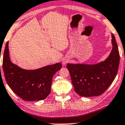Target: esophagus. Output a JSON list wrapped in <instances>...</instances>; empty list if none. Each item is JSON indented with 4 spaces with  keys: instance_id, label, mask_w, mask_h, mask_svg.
Wrapping results in <instances>:
<instances>
[{
    "instance_id": "1",
    "label": "esophagus",
    "mask_w": 125,
    "mask_h": 125,
    "mask_svg": "<svg viewBox=\"0 0 125 125\" xmlns=\"http://www.w3.org/2000/svg\"><path fill=\"white\" fill-rule=\"evenodd\" d=\"M67 61H66V60H63V61H62V63L63 64H65L66 63H67Z\"/></svg>"
}]
</instances>
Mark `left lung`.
<instances>
[{"label":"left lung","instance_id":"8db88e82","mask_svg":"<svg viewBox=\"0 0 125 125\" xmlns=\"http://www.w3.org/2000/svg\"><path fill=\"white\" fill-rule=\"evenodd\" d=\"M113 49L105 61L94 65L67 64L74 90L80 96L90 97L103 94L117 75L119 53L115 36L112 35Z\"/></svg>","mask_w":125,"mask_h":125}]
</instances>
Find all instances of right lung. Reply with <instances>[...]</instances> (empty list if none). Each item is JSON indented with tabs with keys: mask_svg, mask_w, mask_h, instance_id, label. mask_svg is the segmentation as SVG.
Returning a JSON list of instances; mask_svg holds the SVG:
<instances>
[{
	"mask_svg": "<svg viewBox=\"0 0 125 125\" xmlns=\"http://www.w3.org/2000/svg\"><path fill=\"white\" fill-rule=\"evenodd\" d=\"M61 63L34 70H26L11 62L8 42L3 57V69L6 82L11 89L26 101L46 99L51 92L52 79L55 73L62 68Z\"/></svg>",
	"mask_w": 125,
	"mask_h": 125,
	"instance_id": "obj_1",
	"label": "right lung"
}]
</instances>
